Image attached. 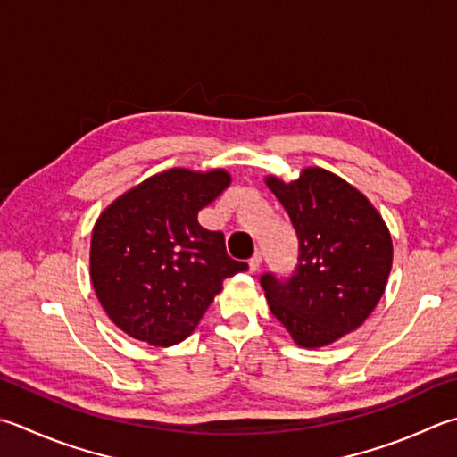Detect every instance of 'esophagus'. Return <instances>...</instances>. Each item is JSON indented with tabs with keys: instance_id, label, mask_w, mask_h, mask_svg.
Returning a JSON list of instances; mask_svg holds the SVG:
<instances>
[{
	"instance_id": "esophagus-1",
	"label": "esophagus",
	"mask_w": 457,
	"mask_h": 457,
	"mask_svg": "<svg viewBox=\"0 0 457 457\" xmlns=\"http://www.w3.org/2000/svg\"><path fill=\"white\" fill-rule=\"evenodd\" d=\"M259 265H262V255L255 253L252 259H249V271L255 273L259 270Z\"/></svg>"
}]
</instances>
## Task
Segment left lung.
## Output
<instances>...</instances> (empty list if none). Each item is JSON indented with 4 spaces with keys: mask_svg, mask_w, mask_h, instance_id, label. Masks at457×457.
I'll list each match as a JSON object with an SVG mask.
<instances>
[{
    "mask_svg": "<svg viewBox=\"0 0 457 457\" xmlns=\"http://www.w3.org/2000/svg\"><path fill=\"white\" fill-rule=\"evenodd\" d=\"M297 231L299 263L287 281L271 273L262 287L277 320L303 348H320L359 328L386 289L392 237L362 192L325 168L297 180L265 176Z\"/></svg>",
    "mask_w": 457,
    "mask_h": 457,
    "instance_id": "1",
    "label": "left lung"
}]
</instances>
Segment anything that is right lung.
<instances>
[{"label":"right lung","instance_id":"obj_1","mask_svg":"<svg viewBox=\"0 0 457 457\" xmlns=\"http://www.w3.org/2000/svg\"><path fill=\"white\" fill-rule=\"evenodd\" d=\"M229 184L223 168H170L103 210L91 237V281L122 333L152 346L182 343L223 279L247 270L228 255L221 231L198 223L200 210Z\"/></svg>","mask_w":457,"mask_h":457}]
</instances>
